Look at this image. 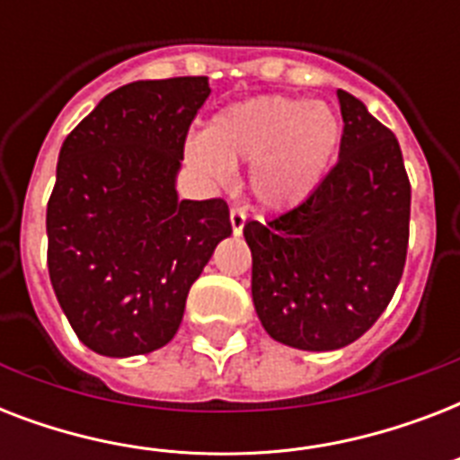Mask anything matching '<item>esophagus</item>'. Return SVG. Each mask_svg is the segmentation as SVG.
<instances>
[{
    "mask_svg": "<svg viewBox=\"0 0 460 460\" xmlns=\"http://www.w3.org/2000/svg\"><path fill=\"white\" fill-rule=\"evenodd\" d=\"M229 219H231V229H234V234L238 236V234H241L245 226V212L243 209H231Z\"/></svg>",
    "mask_w": 460,
    "mask_h": 460,
    "instance_id": "obj_1",
    "label": "esophagus"
}]
</instances>
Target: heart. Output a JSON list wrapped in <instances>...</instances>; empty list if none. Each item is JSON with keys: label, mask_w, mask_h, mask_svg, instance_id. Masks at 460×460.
I'll return each mask as SVG.
<instances>
[{"label": "heart", "mask_w": 460, "mask_h": 460, "mask_svg": "<svg viewBox=\"0 0 460 460\" xmlns=\"http://www.w3.org/2000/svg\"><path fill=\"white\" fill-rule=\"evenodd\" d=\"M341 140V124L324 102L252 97L209 119L186 140V162L215 183H229L236 162H251V190L260 205L288 209L320 186Z\"/></svg>", "instance_id": "b5f03b06"}]
</instances>
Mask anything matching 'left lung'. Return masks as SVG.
<instances>
[{
	"label": "left lung",
	"instance_id": "1",
	"mask_svg": "<svg viewBox=\"0 0 460 460\" xmlns=\"http://www.w3.org/2000/svg\"><path fill=\"white\" fill-rule=\"evenodd\" d=\"M339 162L320 186L270 222H248L252 303L274 341L336 350L367 332L399 287L411 183L399 140L358 97L336 90Z\"/></svg>",
	"mask_w": 460,
	"mask_h": 460
}]
</instances>
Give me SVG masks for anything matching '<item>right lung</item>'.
<instances>
[{
    "label": "right lung",
    "instance_id": "add662e5",
    "mask_svg": "<svg viewBox=\"0 0 460 460\" xmlns=\"http://www.w3.org/2000/svg\"><path fill=\"white\" fill-rule=\"evenodd\" d=\"M208 95L205 75L128 83L61 146L47 267L75 336L100 356L172 341L193 281L231 236L226 202L176 193L188 128Z\"/></svg>",
    "mask_w": 460,
    "mask_h": 460
}]
</instances>
